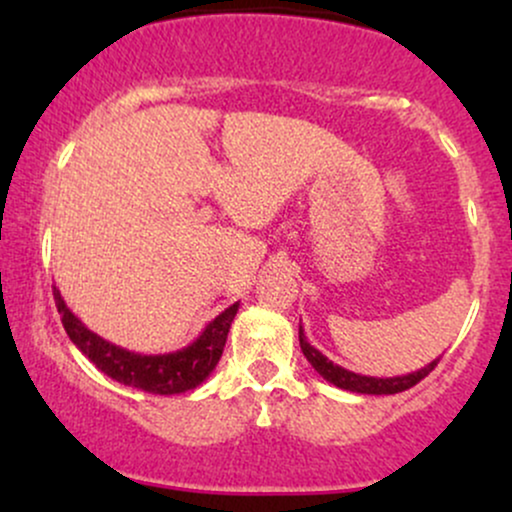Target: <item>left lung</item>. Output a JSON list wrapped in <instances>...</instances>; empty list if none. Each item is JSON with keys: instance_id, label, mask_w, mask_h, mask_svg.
Listing matches in <instances>:
<instances>
[{"instance_id": "obj_1", "label": "left lung", "mask_w": 512, "mask_h": 512, "mask_svg": "<svg viewBox=\"0 0 512 512\" xmlns=\"http://www.w3.org/2000/svg\"><path fill=\"white\" fill-rule=\"evenodd\" d=\"M298 339H301L303 356L308 358L310 366H313L317 373L327 380V383L342 387V390L358 392V395H397V392H404L409 390V387H414L416 383H421V380H424L426 375L438 366V358H436V361H431L424 368L414 370V373L395 375V378H370V375H358L354 370H346L342 366H337V363H332L330 358L322 354V351H317L315 346L308 342L303 325L298 327Z\"/></svg>"}]
</instances>
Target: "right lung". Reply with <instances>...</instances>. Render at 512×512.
<instances>
[{"mask_svg": "<svg viewBox=\"0 0 512 512\" xmlns=\"http://www.w3.org/2000/svg\"><path fill=\"white\" fill-rule=\"evenodd\" d=\"M52 293H55V305L57 313L62 315L64 330L76 344V349L117 383L137 387V390L151 392V395H180V392L195 390L209 378L223 354L228 330H231V322L240 305L233 303L231 308L216 315L195 342L182 346L178 351L137 354V351L122 349V346L88 330L84 322L67 308L60 289Z\"/></svg>", "mask_w": 512, "mask_h": 512, "instance_id": "obj_1", "label": "right lung"}]
</instances>
